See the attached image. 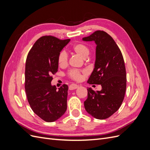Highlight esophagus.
<instances>
[{
	"label": "esophagus",
	"instance_id": "34e87169",
	"mask_svg": "<svg viewBox=\"0 0 150 150\" xmlns=\"http://www.w3.org/2000/svg\"><path fill=\"white\" fill-rule=\"evenodd\" d=\"M78 87H79L78 85L75 84H72L69 86V90H74V89H77Z\"/></svg>",
	"mask_w": 150,
	"mask_h": 150
}]
</instances>
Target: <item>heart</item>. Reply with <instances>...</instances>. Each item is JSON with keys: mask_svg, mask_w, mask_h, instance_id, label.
Listing matches in <instances>:
<instances>
[{"mask_svg": "<svg viewBox=\"0 0 150 150\" xmlns=\"http://www.w3.org/2000/svg\"><path fill=\"white\" fill-rule=\"evenodd\" d=\"M72 51L83 59L87 57L89 54V49L85 44L82 43H78L74 44L72 47ZM57 64L61 67H65L67 64V55L65 51L59 52L57 57ZM82 73L78 70L72 69L68 72L67 75L69 78L74 81H79L82 78Z\"/></svg>", "mask_w": 150, "mask_h": 150, "instance_id": "b5f03b06", "label": "heart"}]
</instances>
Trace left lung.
Returning <instances> with one entry per match:
<instances>
[{"label":"left lung","mask_w":150,"mask_h":150,"mask_svg":"<svg viewBox=\"0 0 150 150\" xmlns=\"http://www.w3.org/2000/svg\"><path fill=\"white\" fill-rule=\"evenodd\" d=\"M84 41L96 44L94 68L88 80L89 84H101L102 89L95 92L88 88L85 110L99 120L110 117L120 108L126 89V74L122 53L115 41L106 32L96 30Z\"/></svg>","instance_id":"1"}]
</instances>
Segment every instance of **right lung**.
Here are the masks:
<instances>
[{
	"instance_id": "obj_1",
	"label": "right lung",
	"mask_w": 150,
	"mask_h": 150,
	"mask_svg": "<svg viewBox=\"0 0 150 150\" xmlns=\"http://www.w3.org/2000/svg\"><path fill=\"white\" fill-rule=\"evenodd\" d=\"M70 39L61 40L44 35L36 40L26 59L25 90L35 114L46 122H53L67 110L68 86L57 90L51 85L52 75L57 72V57Z\"/></svg>"
}]
</instances>
